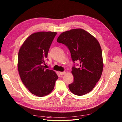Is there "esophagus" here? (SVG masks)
Instances as JSON below:
<instances>
[{"label": "esophagus", "instance_id": "34e87169", "mask_svg": "<svg viewBox=\"0 0 122 122\" xmlns=\"http://www.w3.org/2000/svg\"><path fill=\"white\" fill-rule=\"evenodd\" d=\"M59 73H60V75L62 76V75H64V74H65V72H60Z\"/></svg>", "mask_w": 122, "mask_h": 122}]
</instances>
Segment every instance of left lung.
<instances>
[{"mask_svg": "<svg viewBox=\"0 0 122 122\" xmlns=\"http://www.w3.org/2000/svg\"><path fill=\"white\" fill-rule=\"evenodd\" d=\"M57 41L66 46L74 63L72 73L74 80L69 88L73 93L84 95L91 92L99 80L103 71V59L100 44L84 30L73 29L63 32ZM79 62L78 68L74 63Z\"/></svg>", "mask_w": 122, "mask_h": 122, "instance_id": "8db88e82", "label": "left lung"}]
</instances>
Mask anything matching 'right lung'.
<instances>
[{
    "instance_id": "obj_1",
    "label": "right lung",
    "mask_w": 122,
    "mask_h": 122,
    "mask_svg": "<svg viewBox=\"0 0 122 122\" xmlns=\"http://www.w3.org/2000/svg\"><path fill=\"white\" fill-rule=\"evenodd\" d=\"M56 34L51 31L33 34L25 40L19 51L18 68L21 79L28 90L37 97L49 94L58 78L53 70L44 66Z\"/></svg>"
}]
</instances>
